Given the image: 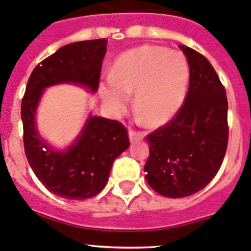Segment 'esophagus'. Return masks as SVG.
Listing matches in <instances>:
<instances>
[{
  "label": "esophagus",
  "mask_w": 251,
  "mask_h": 251,
  "mask_svg": "<svg viewBox=\"0 0 251 251\" xmlns=\"http://www.w3.org/2000/svg\"><path fill=\"white\" fill-rule=\"evenodd\" d=\"M129 139L130 142L134 143V142H138V140H142L143 138H144V133L143 132H138V130H134L130 128L129 129Z\"/></svg>",
  "instance_id": "34e87169"
}]
</instances>
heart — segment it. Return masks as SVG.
Here are the masks:
<instances>
[{
    "label": "heart",
    "mask_w": 251,
    "mask_h": 251,
    "mask_svg": "<svg viewBox=\"0 0 251 251\" xmlns=\"http://www.w3.org/2000/svg\"><path fill=\"white\" fill-rule=\"evenodd\" d=\"M188 64L182 52L157 45H142L123 52L101 86L104 106L112 113L127 107L134 92V107L143 121L157 127L170 121L185 100Z\"/></svg>",
    "instance_id": "heart-1"
}]
</instances>
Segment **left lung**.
Masks as SVG:
<instances>
[{"instance_id":"obj_1","label":"left lung","mask_w":251,"mask_h":251,"mask_svg":"<svg viewBox=\"0 0 251 251\" xmlns=\"http://www.w3.org/2000/svg\"><path fill=\"white\" fill-rule=\"evenodd\" d=\"M190 66L185 101L171 121L147 135L149 157L145 178L170 199L206 187L223 163L228 147L226 88L208 59L180 45Z\"/></svg>"}]
</instances>
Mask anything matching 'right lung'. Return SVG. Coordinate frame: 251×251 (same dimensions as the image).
Listing matches in <instances>:
<instances>
[{
	"label": "right lung",
	"mask_w": 251,
	"mask_h": 251,
	"mask_svg": "<svg viewBox=\"0 0 251 251\" xmlns=\"http://www.w3.org/2000/svg\"><path fill=\"white\" fill-rule=\"evenodd\" d=\"M107 39L71 43L40 61L30 74L21 106L25 156L40 182L66 200H86L106 186L112 164L129 147L127 128L118 121L90 117L66 151L52 150L38 135L34 114L42 92L55 83L73 82L99 90Z\"/></svg>",
	"instance_id": "add662e5"
}]
</instances>
